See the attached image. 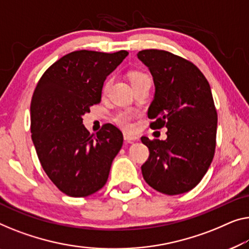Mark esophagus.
Returning <instances> with one entry per match:
<instances>
[{
    "label": "esophagus",
    "instance_id": "esophagus-1",
    "mask_svg": "<svg viewBox=\"0 0 249 249\" xmlns=\"http://www.w3.org/2000/svg\"><path fill=\"white\" fill-rule=\"evenodd\" d=\"M124 140L127 141V142H132V141L139 140V137L133 134H128V133H124Z\"/></svg>",
    "mask_w": 249,
    "mask_h": 249
}]
</instances>
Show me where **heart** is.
<instances>
[{
  "label": "heart",
  "instance_id": "heart-1",
  "mask_svg": "<svg viewBox=\"0 0 249 249\" xmlns=\"http://www.w3.org/2000/svg\"><path fill=\"white\" fill-rule=\"evenodd\" d=\"M128 77L133 85V87H136L141 84L145 83V81H147V80H151L146 72H144V71H142V70H139V69H135V70H132V71H129ZM109 85H110V79L108 78L103 86V94H105V92L107 91ZM134 117H135V115H134V113H132L131 110H120V112H117L114 115V122L117 125H120L121 127H123L125 129H131L133 127V120H134Z\"/></svg>",
  "mask_w": 249,
  "mask_h": 249
}]
</instances>
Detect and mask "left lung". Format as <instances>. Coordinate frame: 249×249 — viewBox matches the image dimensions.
<instances>
[{"instance_id":"obj_1","label":"left lung","mask_w":249,"mask_h":249,"mask_svg":"<svg viewBox=\"0 0 249 249\" xmlns=\"http://www.w3.org/2000/svg\"><path fill=\"white\" fill-rule=\"evenodd\" d=\"M137 57L155 85L150 126L168 128L165 141L141 137L150 151L143 178L161 194H184L202 180L214 155L218 116L210 85L194 62L169 51L146 49Z\"/></svg>"}]
</instances>
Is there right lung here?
Masks as SVG:
<instances>
[{
    "label": "right lung",
    "instance_id": "add662e5",
    "mask_svg": "<svg viewBox=\"0 0 249 249\" xmlns=\"http://www.w3.org/2000/svg\"><path fill=\"white\" fill-rule=\"evenodd\" d=\"M127 54L73 51L51 65L36 84L30 107L31 137L44 172L67 196L101 190L123 145L116 126L104 124L90 134L83 115L101 103L104 81Z\"/></svg>",
    "mask_w": 249,
    "mask_h": 249
}]
</instances>
